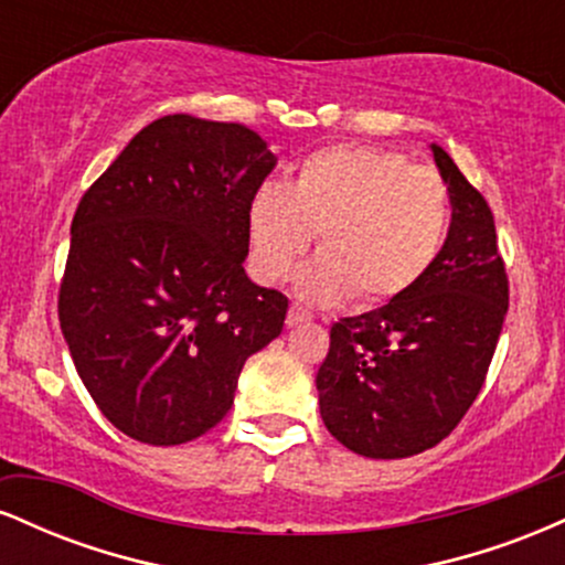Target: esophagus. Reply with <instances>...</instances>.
<instances>
[{"label": "esophagus", "instance_id": "obj_1", "mask_svg": "<svg viewBox=\"0 0 565 565\" xmlns=\"http://www.w3.org/2000/svg\"><path fill=\"white\" fill-rule=\"evenodd\" d=\"M305 321H310L308 310H302V308H297V305H291L289 313H287V327H297V323H305Z\"/></svg>", "mask_w": 565, "mask_h": 565}]
</instances>
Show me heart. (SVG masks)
Returning <instances> with one entry per match:
<instances>
[{"instance_id": "obj_1", "label": "heart", "mask_w": 565, "mask_h": 565, "mask_svg": "<svg viewBox=\"0 0 565 565\" xmlns=\"http://www.w3.org/2000/svg\"><path fill=\"white\" fill-rule=\"evenodd\" d=\"M451 201L436 172L401 153L334 146L310 153L287 191L263 185L246 206L249 263L263 281H284L319 233V252L297 276L316 305H382L404 297L436 265Z\"/></svg>"}]
</instances>
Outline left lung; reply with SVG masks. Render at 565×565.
<instances>
[{
	"instance_id": "1",
	"label": "left lung",
	"mask_w": 565,
	"mask_h": 565,
	"mask_svg": "<svg viewBox=\"0 0 565 565\" xmlns=\"http://www.w3.org/2000/svg\"><path fill=\"white\" fill-rule=\"evenodd\" d=\"M451 225L436 265L398 300L340 319L316 374L321 419L350 451L401 459L436 446L481 391L508 316L494 215L444 148Z\"/></svg>"
}]
</instances>
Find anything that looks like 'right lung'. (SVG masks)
<instances>
[{
    "instance_id": "right-lung-1",
    "label": "right lung",
    "mask_w": 565,
    "mask_h": 565,
    "mask_svg": "<svg viewBox=\"0 0 565 565\" xmlns=\"http://www.w3.org/2000/svg\"><path fill=\"white\" fill-rule=\"evenodd\" d=\"M274 167L249 127L174 114L140 129L76 206L57 316L125 436L199 438L228 414L244 361L281 334L287 297L244 270L246 206Z\"/></svg>"
}]
</instances>
